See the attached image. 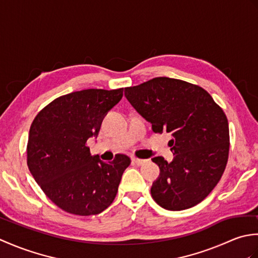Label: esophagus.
Wrapping results in <instances>:
<instances>
[{"label":"esophagus","mask_w":258,"mask_h":258,"mask_svg":"<svg viewBox=\"0 0 258 258\" xmlns=\"http://www.w3.org/2000/svg\"><path fill=\"white\" fill-rule=\"evenodd\" d=\"M132 163L136 164V165H144V164L147 163V160H142V158H138V157H132Z\"/></svg>","instance_id":"obj_1"}]
</instances>
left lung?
<instances>
[{"mask_svg": "<svg viewBox=\"0 0 258 258\" xmlns=\"http://www.w3.org/2000/svg\"><path fill=\"white\" fill-rule=\"evenodd\" d=\"M125 96L152 124L153 132L171 133L172 162L152 158L160 167L151 194L168 211L199 204L225 171L229 151L228 120L223 109L202 87L185 81L155 78L125 87Z\"/></svg>", "mask_w": 258, "mask_h": 258, "instance_id": "8db88e82", "label": "left lung"}]
</instances>
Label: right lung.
I'll list each match as a JSON object with an SVG mask.
<instances>
[{
    "label": "right lung",
    "instance_id": "add662e5",
    "mask_svg": "<svg viewBox=\"0 0 258 258\" xmlns=\"http://www.w3.org/2000/svg\"><path fill=\"white\" fill-rule=\"evenodd\" d=\"M123 89H89L57 97L38 113L27 142V166L54 204L75 215H96L112 204L131 160L117 154L105 163L92 156L87 140L96 138L104 116Z\"/></svg>",
    "mask_w": 258,
    "mask_h": 258
}]
</instances>
